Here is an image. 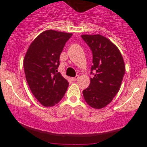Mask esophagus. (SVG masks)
Instances as JSON below:
<instances>
[{
    "instance_id": "obj_1",
    "label": "esophagus",
    "mask_w": 147,
    "mask_h": 147,
    "mask_svg": "<svg viewBox=\"0 0 147 147\" xmlns=\"http://www.w3.org/2000/svg\"><path fill=\"white\" fill-rule=\"evenodd\" d=\"M79 75H76L75 77H73V78H72V80L73 81V82H75V81H77V79H79Z\"/></svg>"
}]
</instances>
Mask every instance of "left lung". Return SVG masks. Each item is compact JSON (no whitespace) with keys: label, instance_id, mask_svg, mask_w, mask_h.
<instances>
[{"label":"left lung","instance_id":"1","mask_svg":"<svg viewBox=\"0 0 147 147\" xmlns=\"http://www.w3.org/2000/svg\"><path fill=\"white\" fill-rule=\"evenodd\" d=\"M82 38L92 50L91 71H95L83 95L89 106L100 109L112 102L120 88L125 73L124 61L117 47L105 36L83 34Z\"/></svg>","mask_w":147,"mask_h":147}]
</instances>
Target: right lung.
I'll return each instance as SVG.
<instances>
[{
  "label": "right lung",
  "instance_id": "1",
  "mask_svg": "<svg viewBox=\"0 0 147 147\" xmlns=\"http://www.w3.org/2000/svg\"><path fill=\"white\" fill-rule=\"evenodd\" d=\"M72 33L48 30L32 42L23 67L32 92L43 106L51 107L63 97L69 83L58 72L59 57Z\"/></svg>",
  "mask_w": 147,
  "mask_h": 147
}]
</instances>
